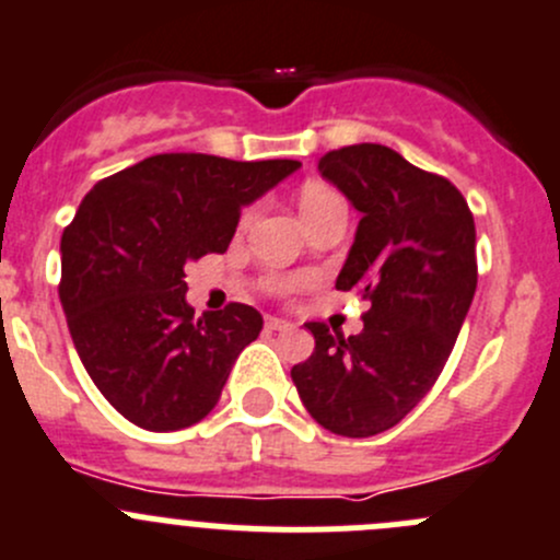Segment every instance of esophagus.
Listing matches in <instances>:
<instances>
[{"label": "esophagus", "instance_id": "1", "mask_svg": "<svg viewBox=\"0 0 560 560\" xmlns=\"http://www.w3.org/2000/svg\"><path fill=\"white\" fill-rule=\"evenodd\" d=\"M294 324L285 322V318H277V316H266V329H291Z\"/></svg>", "mask_w": 560, "mask_h": 560}]
</instances>
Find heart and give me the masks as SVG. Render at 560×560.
<instances>
[{
  "label": "heart",
  "instance_id": "1",
  "mask_svg": "<svg viewBox=\"0 0 560 560\" xmlns=\"http://www.w3.org/2000/svg\"><path fill=\"white\" fill-rule=\"evenodd\" d=\"M332 200H340L338 191L327 189V186H322V184H307L305 189H302V195H300V209H302V214H307V211L318 209V206H324V203H332ZM249 220H253V209H249L247 214L242 217V225H247ZM266 283H269V289L277 291V294H291V291L300 289V285H302V277H296V275H269V277H266Z\"/></svg>",
  "mask_w": 560,
  "mask_h": 560
}]
</instances>
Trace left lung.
Wrapping results in <instances>:
<instances>
[{
  "label": "left lung",
  "instance_id": "1",
  "mask_svg": "<svg viewBox=\"0 0 560 560\" xmlns=\"http://www.w3.org/2000/svg\"><path fill=\"white\" fill-rule=\"evenodd\" d=\"M318 170L363 220L338 275L371 307L363 332L307 329L316 349L291 369L316 423L340 436L393 429L443 374L478 283L476 222L448 178L363 142L324 153Z\"/></svg>",
  "mask_w": 560,
  "mask_h": 560
}]
</instances>
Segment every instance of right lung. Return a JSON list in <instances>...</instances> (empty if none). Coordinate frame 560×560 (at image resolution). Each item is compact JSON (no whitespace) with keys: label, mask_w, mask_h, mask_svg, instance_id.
I'll use <instances>...</instances> for the list:
<instances>
[{"label":"right lung","mask_w":560,"mask_h":560,"mask_svg":"<svg viewBox=\"0 0 560 560\" xmlns=\"http://www.w3.org/2000/svg\"><path fill=\"white\" fill-rule=\"evenodd\" d=\"M296 167L294 159L159 153L84 195L62 231L60 302L79 360L126 420L175 431L220 401L264 318L242 302L197 318L184 269L225 253L242 206Z\"/></svg>","instance_id":"obj_1"}]
</instances>
